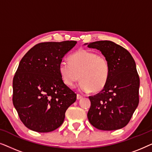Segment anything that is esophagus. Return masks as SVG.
Returning <instances> with one entry per match:
<instances>
[{"mask_svg":"<svg viewBox=\"0 0 152 152\" xmlns=\"http://www.w3.org/2000/svg\"><path fill=\"white\" fill-rule=\"evenodd\" d=\"M83 97V95H80V94H79V93H77V99H82Z\"/></svg>","mask_w":152,"mask_h":152,"instance_id":"1","label":"esophagus"}]
</instances>
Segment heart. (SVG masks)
Segmentation results:
<instances>
[{"mask_svg": "<svg viewBox=\"0 0 152 152\" xmlns=\"http://www.w3.org/2000/svg\"><path fill=\"white\" fill-rule=\"evenodd\" d=\"M59 71L64 84L73 87L82 80V91L99 92L107 84L110 75V64L107 57L96 52L79 50L69 57V63L61 61Z\"/></svg>", "mask_w": 152, "mask_h": 152, "instance_id": "obj_1", "label": "heart"}]
</instances>
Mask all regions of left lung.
<instances>
[{
	"label": "left lung",
	"instance_id": "8db88e82",
	"mask_svg": "<svg viewBox=\"0 0 152 152\" xmlns=\"http://www.w3.org/2000/svg\"><path fill=\"white\" fill-rule=\"evenodd\" d=\"M88 47L100 50L110 64L105 87L97 94L89 96L91 105L88 119L99 130L123 128L139 103L140 78L134 58L125 48L110 41H95Z\"/></svg>",
	"mask_w": 152,
	"mask_h": 152
}]
</instances>
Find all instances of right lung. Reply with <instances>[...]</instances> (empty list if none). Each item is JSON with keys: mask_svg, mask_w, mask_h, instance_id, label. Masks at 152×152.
<instances>
[{"mask_svg": "<svg viewBox=\"0 0 152 152\" xmlns=\"http://www.w3.org/2000/svg\"><path fill=\"white\" fill-rule=\"evenodd\" d=\"M76 41L43 42L32 47L20 60L13 78L12 101L20 120L37 132L57 129L77 94L64 84L59 66Z\"/></svg>", "mask_w": 152, "mask_h": 152, "instance_id": "1", "label": "right lung"}]
</instances>
